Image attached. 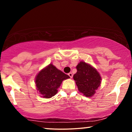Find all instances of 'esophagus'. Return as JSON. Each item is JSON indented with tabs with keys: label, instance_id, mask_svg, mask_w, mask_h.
<instances>
[{
	"label": "esophagus",
	"instance_id": "1",
	"mask_svg": "<svg viewBox=\"0 0 132 132\" xmlns=\"http://www.w3.org/2000/svg\"><path fill=\"white\" fill-rule=\"evenodd\" d=\"M68 75L70 77V78H72V77H73V73H69L68 74Z\"/></svg>",
	"mask_w": 132,
	"mask_h": 132
}]
</instances>
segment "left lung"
I'll use <instances>...</instances> for the list:
<instances>
[{
    "mask_svg": "<svg viewBox=\"0 0 132 132\" xmlns=\"http://www.w3.org/2000/svg\"><path fill=\"white\" fill-rule=\"evenodd\" d=\"M73 76L79 91L86 97H92L100 85L102 78L97 70L91 65L80 61Z\"/></svg>",
    "mask_w": 132,
    "mask_h": 132,
    "instance_id": "8db88e82",
    "label": "left lung"
}]
</instances>
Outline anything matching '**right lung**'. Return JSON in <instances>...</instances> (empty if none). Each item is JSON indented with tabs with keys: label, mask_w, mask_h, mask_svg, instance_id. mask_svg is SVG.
<instances>
[{
	"label": "right lung",
	"mask_w": 132,
	"mask_h": 132,
	"mask_svg": "<svg viewBox=\"0 0 132 132\" xmlns=\"http://www.w3.org/2000/svg\"><path fill=\"white\" fill-rule=\"evenodd\" d=\"M69 78V76L50 64L38 73L35 78L36 87L41 97L49 98L57 93L62 81Z\"/></svg>",
	"instance_id": "1"
}]
</instances>
